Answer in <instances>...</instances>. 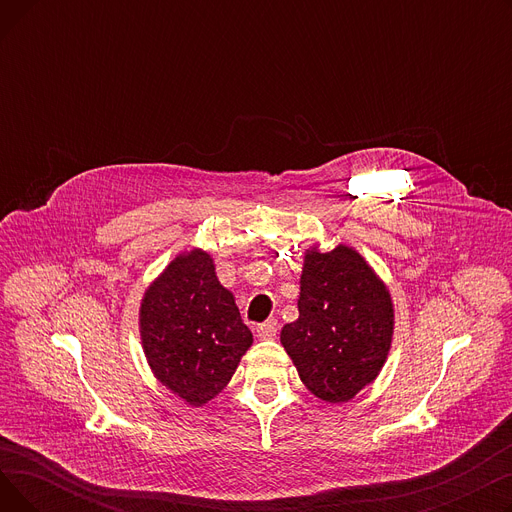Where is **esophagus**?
Listing matches in <instances>:
<instances>
[{
  "label": "esophagus",
  "mask_w": 512,
  "mask_h": 512,
  "mask_svg": "<svg viewBox=\"0 0 512 512\" xmlns=\"http://www.w3.org/2000/svg\"><path fill=\"white\" fill-rule=\"evenodd\" d=\"M276 334H278V321L276 319H267V321H263V324L257 326V336L261 340H270Z\"/></svg>",
  "instance_id": "esophagus-1"
}]
</instances>
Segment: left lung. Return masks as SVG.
I'll return each mask as SVG.
<instances>
[{
  "label": "left lung",
  "instance_id": "1",
  "mask_svg": "<svg viewBox=\"0 0 512 512\" xmlns=\"http://www.w3.org/2000/svg\"><path fill=\"white\" fill-rule=\"evenodd\" d=\"M394 334L390 290L353 249H307L301 274L299 319L280 342L299 378L317 398L340 405L382 371Z\"/></svg>",
  "mask_w": 512,
  "mask_h": 512
}]
</instances>
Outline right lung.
Returning <instances> with one entry per match:
<instances>
[{"label": "right lung", "instance_id": "1", "mask_svg": "<svg viewBox=\"0 0 512 512\" xmlns=\"http://www.w3.org/2000/svg\"><path fill=\"white\" fill-rule=\"evenodd\" d=\"M139 328L153 375L191 407H203L226 388L253 344L234 294L201 249L180 253L151 282Z\"/></svg>", "mask_w": 512, "mask_h": 512}]
</instances>
